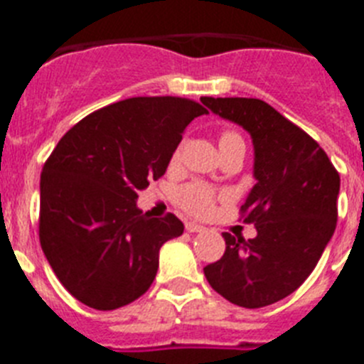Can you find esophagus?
Returning <instances> with one entry per match:
<instances>
[{"label":"esophagus","mask_w":364,"mask_h":364,"mask_svg":"<svg viewBox=\"0 0 364 364\" xmlns=\"http://www.w3.org/2000/svg\"><path fill=\"white\" fill-rule=\"evenodd\" d=\"M186 230H188L189 233H200V231H204L205 228L200 226V224H197V222H186Z\"/></svg>","instance_id":"obj_1"}]
</instances>
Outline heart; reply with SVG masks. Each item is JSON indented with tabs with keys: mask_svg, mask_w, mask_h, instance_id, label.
Segmentation results:
<instances>
[{
	"mask_svg": "<svg viewBox=\"0 0 364 364\" xmlns=\"http://www.w3.org/2000/svg\"><path fill=\"white\" fill-rule=\"evenodd\" d=\"M233 140H242L235 131H226L220 134V146L226 142H233ZM180 156V151L173 154V162H176ZM178 204L189 211L191 215L197 217H204L213 210L215 204V193L211 191L208 186L204 184H188L178 191Z\"/></svg>",
	"mask_w": 364,
	"mask_h": 364,
	"instance_id": "1",
	"label": "heart"
}]
</instances>
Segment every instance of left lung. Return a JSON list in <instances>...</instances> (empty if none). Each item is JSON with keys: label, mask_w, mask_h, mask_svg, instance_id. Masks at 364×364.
Returning a JSON list of instances; mask_svg holds the SVG:
<instances>
[{"label": "left lung", "mask_w": 364, "mask_h": 364, "mask_svg": "<svg viewBox=\"0 0 364 364\" xmlns=\"http://www.w3.org/2000/svg\"><path fill=\"white\" fill-rule=\"evenodd\" d=\"M200 102L252 134L257 180L240 208L257 237L222 233L226 252L204 275L237 306H268L306 281L332 239L339 173L310 134L262 100L204 96Z\"/></svg>", "instance_id": "left-lung-1"}]
</instances>
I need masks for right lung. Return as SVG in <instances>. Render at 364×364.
<instances>
[{"mask_svg":"<svg viewBox=\"0 0 364 364\" xmlns=\"http://www.w3.org/2000/svg\"><path fill=\"white\" fill-rule=\"evenodd\" d=\"M205 109L176 96H138L70 127L40 180V242L65 290L95 310H117L149 290L164 242L184 224L151 218L138 191L166 173L182 133Z\"/></svg>","mask_w":364,"mask_h":364,"instance_id":"add662e5","label":"right lung"}]
</instances>
